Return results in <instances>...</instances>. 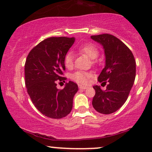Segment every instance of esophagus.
<instances>
[{
	"label": "esophagus",
	"mask_w": 152,
	"mask_h": 152,
	"mask_svg": "<svg viewBox=\"0 0 152 152\" xmlns=\"http://www.w3.org/2000/svg\"><path fill=\"white\" fill-rule=\"evenodd\" d=\"M79 88H80V89H86V88H88V86H82V85H79Z\"/></svg>",
	"instance_id": "1"
}]
</instances>
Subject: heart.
Wrapping results in <instances>:
<instances>
[{"label": "heart", "mask_w": 152, "mask_h": 152, "mask_svg": "<svg viewBox=\"0 0 152 152\" xmlns=\"http://www.w3.org/2000/svg\"><path fill=\"white\" fill-rule=\"evenodd\" d=\"M78 50L82 54H86V56L89 57L91 59H95L98 57L99 51L95 45L90 43H85L80 45L78 47ZM74 57L73 54L71 52H68L64 56V64L67 68H71L73 66ZM91 75L89 72L85 71H81L78 70L74 72L71 75V78L75 82H77L80 84H88L89 79L91 78Z\"/></svg>", "instance_id": "obj_1"}]
</instances>
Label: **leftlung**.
<instances>
[{"label":"left lung","mask_w":152,"mask_h":152,"mask_svg":"<svg viewBox=\"0 0 152 152\" xmlns=\"http://www.w3.org/2000/svg\"><path fill=\"white\" fill-rule=\"evenodd\" d=\"M91 38L103 46L105 66L98 80L106 85L105 90L94 86L96 94L92 105L96 111L109 115L119 109L126 101L135 78V60L130 49L114 35H91Z\"/></svg>","instance_id":"obj_1"}]
</instances>
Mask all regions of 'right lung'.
<instances>
[{"instance_id":"obj_1","label":"right lung","mask_w":152,"mask_h":152,"mask_svg":"<svg viewBox=\"0 0 152 152\" xmlns=\"http://www.w3.org/2000/svg\"><path fill=\"white\" fill-rule=\"evenodd\" d=\"M75 42L74 37H50L33 47L25 63V84L33 105L42 115L61 119L71 112L77 84L71 81L63 89L56 87L65 82L64 56Z\"/></svg>"}]
</instances>
